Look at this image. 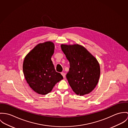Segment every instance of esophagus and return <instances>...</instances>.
Segmentation results:
<instances>
[{
  "label": "esophagus",
  "instance_id": "esophagus-1",
  "mask_svg": "<svg viewBox=\"0 0 128 128\" xmlns=\"http://www.w3.org/2000/svg\"><path fill=\"white\" fill-rule=\"evenodd\" d=\"M61 74L62 75V76H63V78H65V74L64 72H61Z\"/></svg>",
  "mask_w": 128,
  "mask_h": 128
}]
</instances>
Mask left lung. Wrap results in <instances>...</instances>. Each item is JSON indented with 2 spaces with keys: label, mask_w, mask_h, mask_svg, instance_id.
Here are the masks:
<instances>
[{
  "label": "left lung",
  "mask_w": 128,
  "mask_h": 128,
  "mask_svg": "<svg viewBox=\"0 0 128 128\" xmlns=\"http://www.w3.org/2000/svg\"><path fill=\"white\" fill-rule=\"evenodd\" d=\"M61 48L70 63L66 78L72 91L80 96L90 93L99 80L98 60L82 45L62 44Z\"/></svg>",
  "instance_id": "obj_1"
}]
</instances>
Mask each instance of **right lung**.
<instances>
[{
  "label": "right lung",
  "mask_w": 128,
  "mask_h": 128,
  "mask_svg": "<svg viewBox=\"0 0 128 128\" xmlns=\"http://www.w3.org/2000/svg\"><path fill=\"white\" fill-rule=\"evenodd\" d=\"M54 50L53 42L40 43L24 59L22 68L25 78L32 90L39 94H48L63 79V76L55 70L51 60Z\"/></svg>",
  "instance_id": "obj_1"
}]
</instances>
